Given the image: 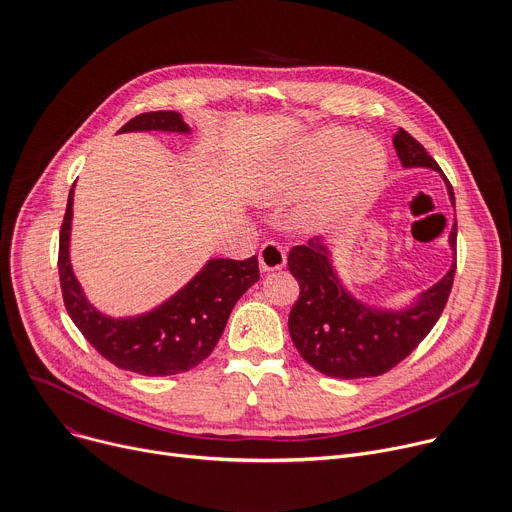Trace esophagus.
Instances as JSON below:
<instances>
[{
	"label": "esophagus",
	"instance_id": "obj_1",
	"mask_svg": "<svg viewBox=\"0 0 512 512\" xmlns=\"http://www.w3.org/2000/svg\"><path fill=\"white\" fill-rule=\"evenodd\" d=\"M288 261V253L286 247L275 243V241H267L263 243V247L259 249V267L263 271H275V269H282Z\"/></svg>",
	"mask_w": 512,
	"mask_h": 512
}]
</instances>
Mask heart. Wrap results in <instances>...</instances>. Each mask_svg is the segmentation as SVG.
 Instances as JSON below:
<instances>
[{
  "label": "heart",
  "instance_id": "b5f03b06",
  "mask_svg": "<svg viewBox=\"0 0 512 512\" xmlns=\"http://www.w3.org/2000/svg\"><path fill=\"white\" fill-rule=\"evenodd\" d=\"M386 167L384 153L343 128H329L288 161L273 165L263 181L261 196L269 202H290L306 196L324 179H337L308 208L310 224L331 222L355 196L374 188Z\"/></svg>",
  "mask_w": 512,
  "mask_h": 512
}]
</instances>
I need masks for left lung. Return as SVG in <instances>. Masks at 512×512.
<instances>
[{
  "instance_id": "8db88e82",
  "label": "left lung",
  "mask_w": 512,
  "mask_h": 512,
  "mask_svg": "<svg viewBox=\"0 0 512 512\" xmlns=\"http://www.w3.org/2000/svg\"><path fill=\"white\" fill-rule=\"evenodd\" d=\"M394 147L404 167L441 171L427 149L406 130L394 134ZM447 192L455 204L445 173ZM457 222L449 243L455 247ZM457 263L418 304L402 312H380L355 302L339 284L327 249L318 239L298 245L288 255V269L300 284V296L290 310L288 329L306 363L331 378H376L406 359L431 333L453 286Z\"/></svg>"
}]
</instances>
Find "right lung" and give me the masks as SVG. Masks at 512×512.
Returning a JSON list of instances; mask_svg holds the SVG:
<instances>
[{
	"mask_svg": "<svg viewBox=\"0 0 512 512\" xmlns=\"http://www.w3.org/2000/svg\"><path fill=\"white\" fill-rule=\"evenodd\" d=\"M188 132L177 112H145L118 132ZM75 185V183H73ZM73 188L59 235V280L65 308L75 327L104 359L141 376H173L202 363L216 347L237 300L259 280L257 257L212 259L165 304L136 318H108L91 306L69 261Z\"/></svg>",
	"mask_w": 512,
	"mask_h": 512,
	"instance_id": "add662e5",
	"label": "right lung"
}]
</instances>
